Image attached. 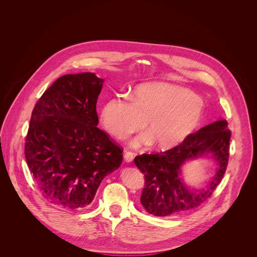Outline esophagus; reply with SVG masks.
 Returning <instances> with one entry per match:
<instances>
[{
    "label": "esophagus",
    "instance_id": "34e87169",
    "mask_svg": "<svg viewBox=\"0 0 257 257\" xmlns=\"http://www.w3.org/2000/svg\"><path fill=\"white\" fill-rule=\"evenodd\" d=\"M124 159H125V161H126L127 163L132 162V161H133V159H134V155H133V153H131V152H126V153H125V155H124Z\"/></svg>",
    "mask_w": 257,
    "mask_h": 257
}]
</instances>
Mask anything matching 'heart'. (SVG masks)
I'll return each mask as SVG.
<instances>
[{
  "mask_svg": "<svg viewBox=\"0 0 257 257\" xmlns=\"http://www.w3.org/2000/svg\"><path fill=\"white\" fill-rule=\"evenodd\" d=\"M203 102L188 89L168 83L138 86L131 98L116 95L108 99L100 113L104 129L118 139H125L145 128L148 133L134 139L141 147L155 143L158 150L176 147L198 126Z\"/></svg>",
  "mask_w": 257,
  "mask_h": 257,
  "instance_id": "obj_1",
  "label": "heart"
}]
</instances>
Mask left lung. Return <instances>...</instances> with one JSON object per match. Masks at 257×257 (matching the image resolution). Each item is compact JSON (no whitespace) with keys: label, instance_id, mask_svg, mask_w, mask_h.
Instances as JSON below:
<instances>
[{"label":"left lung","instance_id":"8db88e82","mask_svg":"<svg viewBox=\"0 0 257 257\" xmlns=\"http://www.w3.org/2000/svg\"><path fill=\"white\" fill-rule=\"evenodd\" d=\"M230 131L225 120L209 124L190 134L178 146L157 154L134 158L135 165L145 174L141 202L150 214L169 216L199 207L212 195L227 166ZM210 153L219 168L213 181L203 190L186 187L180 179V167L185 160Z\"/></svg>","mask_w":257,"mask_h":257}]
</instances>
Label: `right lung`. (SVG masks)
<instances>
[{
	"label": "right lung",
	"mask_w": 257,
	"mask_h": 257,
	"mask_svg": "<svg viewBox=\"0 0 257 257\" xmlns=\"http://www.w3.org/2000/svg\"><path fill=\"white\" fill-rule=\"evenodd\" d=\"M103 80L93 73L58 78L36 103L26 139L29 169L44 199L81 210L123 161L122 148L97 127Z\"/></svg>",
	"instance_id": "obj_1"
}]
</instances>
